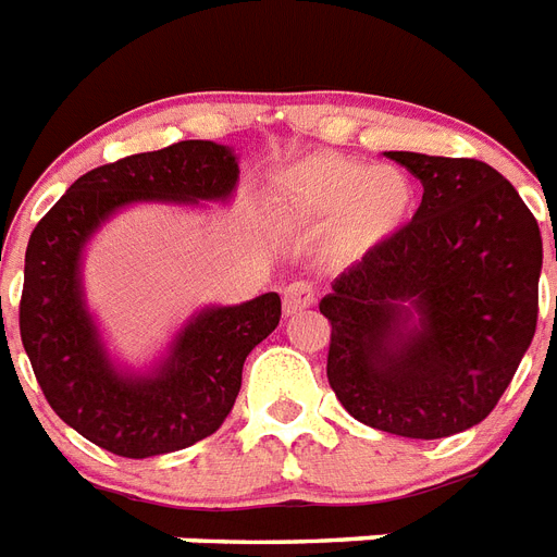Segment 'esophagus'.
Masks as SVG:
<instances>
[{"label":"esophagus","instance_id":"34e87169","mask_svg":"<svg viewBox=\"0 0 557 557\" xmlns=\"http://www.w3.org/2000/svg\"><path fill=\"white\" fill-rule=\"evenodd\" d=\"M315 301V287L310 282H293L284 287V313H301Z\"/></svg>","mask_w":557,"mask_h":557}]
</instances>
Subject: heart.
<instances>
[{
	"instance_id": "obj_1",
	"label": "heart",
	"mask_w": 557,
	"mask_h": 557,
	"mask_svg": "<svg viewBox=\"0 0 557 557\" xmlns=\"http://www.w3.org/2000/svg\"><path fill=\"white\" fill-rule=\"evenodd\" d=\"M278 209L296 224L339 221L342 242L368 250L403 224L411 209V181L397 169H373L362 160L319 154L301 160L278 184Z\"/></svg>"
}]
</instances>
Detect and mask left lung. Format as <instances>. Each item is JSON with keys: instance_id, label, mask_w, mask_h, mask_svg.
Returning <instances> with one entry per match:
<instances>
[{"instance_id": "obj_1", "label": "left lung", "mask_w": 557, "mask_h": 557, "mask_svg": "<svg viewBox=\"0 0 557 557\" xmlns=\"http://www.w3.org/2000/svg\"><path fill=\"white\" fill-rule=\"evenodd\" d=\"M388 158L420 177L422 203L319 305L331 322L327 382L371 429L451 437L492 413L535 336L541 230L483 160ZM405 300L421 313L408 337Z\"/></svg>"}]
</instances>
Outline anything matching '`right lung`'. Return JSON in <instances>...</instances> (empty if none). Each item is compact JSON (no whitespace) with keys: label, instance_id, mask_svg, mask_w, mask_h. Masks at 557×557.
Here are the masks:
<instances>
[{"label":"right lung","instance_id":"add662e5","mask_svg":"<svg viewBox=\"0 0 557 557\" xmlns=\"http://www.w3.org/2000/svg\"><path fill=\"white\" fill-rule=\"evenodd\" d=\"M238 160L212 140H181L77 177L30 233L20 333L57 417L117 457L181 451L221 429L242 391L244 359L282 319L278 293L212 307L177 336L152 376H123L97 342L79 296V250L100 221L132 201H221Z\"/></svg>","mask_w":557,"mask_h":557}]
</instances>
